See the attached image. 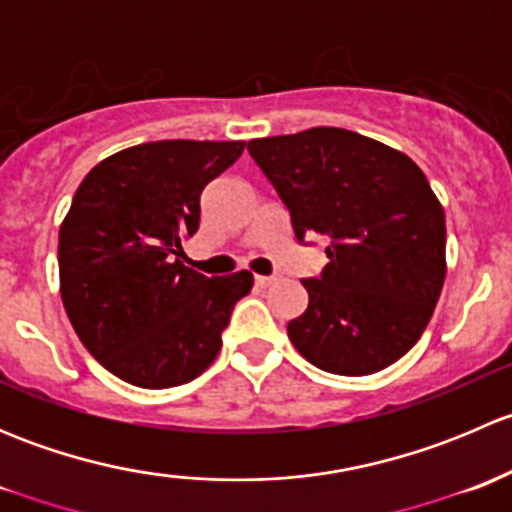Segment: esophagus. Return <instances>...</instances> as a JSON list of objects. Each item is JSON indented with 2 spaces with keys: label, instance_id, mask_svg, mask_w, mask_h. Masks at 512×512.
Masks as SVG:
<instances>
[{
  "label": "esophagus",
  "instance_id": "1",
  "mask_svg": "<svg viewBox=\"0 0 512 512\" xmlns=\"http://www.w3.org/2000/svg\"><path fill=\"white\" fill-rule=\"evenodd\" d=\"M277 280H280V277H277V275H272V277H267V275H257V277H255V282H257V285H260V287H270V285H275Z\"/></svg>",
  "mask_w": 512,
  "mask_h": 512
}]
</instances>
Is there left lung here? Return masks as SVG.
<instances>
[{"instance_id": "8db88e82", "label": "left lung", "mask_w": 512, "mask_h": 512, "mask_svg": "<svg viewBox=\"0 0 512 512\" xmlns=\"http://www.w3.org/2000/svg\"><path fill=\"white\" fill-rule=\"evenodd\" d=\"M247 151L287 205L297 240H329V265L302 280L309 304L287 324L294 349L342 376L399 361L446 280V215L423 170L396 148L329 126L255 138Z\"/></svg>"}]
</instances>
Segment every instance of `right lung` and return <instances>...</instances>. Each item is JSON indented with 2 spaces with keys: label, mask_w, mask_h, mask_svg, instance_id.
<instances>
[{
  "label": "right lung",
  "mask_w": 512,
  "mask_h": 512,
  "mask_svg": "<svg viewBox=\"0 0 512 512\" xmlns=\"http://www.w3.org/2000/svg\"><path fill=\"white\" fill-rule=\"evenodd\" d=\"M245 141H156L89 170L59 227L61 302L81 344L113 376L168 389L203 374L223 347L247 270L205 277L183 265L200 193Z\"/></svg>",
  "instance_id": "1"
}]
</instances>
